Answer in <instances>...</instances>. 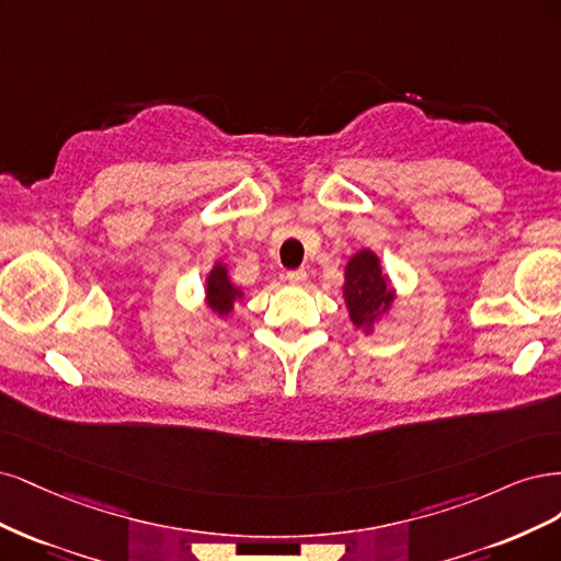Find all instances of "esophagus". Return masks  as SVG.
Segmentation results:
<instances>
[{
	"mask_svg": "<svg viewBox=\"0 0 561 561\" xmlns=\"http://www.w3.org/2000/svg\"><path fill=\"white\" fill-rule=\"evenodd\" d=\"M286 282L294 284V286L305 284V282H307V273H305L302 267H300V270H288V273H286Z\"/></svg>",
	"mask_w": 561,
	"mask_h": 561,
	"instance_id": "obj_1",
	"label": "esophagus"
}]
</instances>
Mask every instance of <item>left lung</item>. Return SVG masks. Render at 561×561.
Returning a JSON list of instances; mask_svg holds the SVG:
<instances>
[{"label":"left lung","instance_id":"1","mask_svg":"<svg viewBox=\"0 0 561 561\" xmlns=\"http://www.w3.org/2000/svg\"><path fill=\"white\" fill-rule=\"evenodd\" d=\"M345 300L350 307V317L356 327H370L377 312L389 307L393 291L387 284V277L379 270V261L373 251H358L347 265Z\"/></svg>","mask_w":561,"mask_h":561}]
</instances>
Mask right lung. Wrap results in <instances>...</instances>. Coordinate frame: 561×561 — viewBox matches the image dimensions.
I'll use <instances>...</instances> for the list:
<instances>
[{"instance_id": "add662e5", "label": "right lung", "mask_w": 561, "mask_h": 561, "mask_svg": "<svg viewBox=\"0 0 561 561\" xmlns=\"http://www.w3.org/2000/svg\"><path fill=\"white\" fill-rule=\"evenodd\" d=\"M240 296L238 288H234L226 275V267L219 263L214 270L211 275L207 279V302L214 312L219 314H228L230 307H232V300Z\"/></svg>"}]
</instances>
